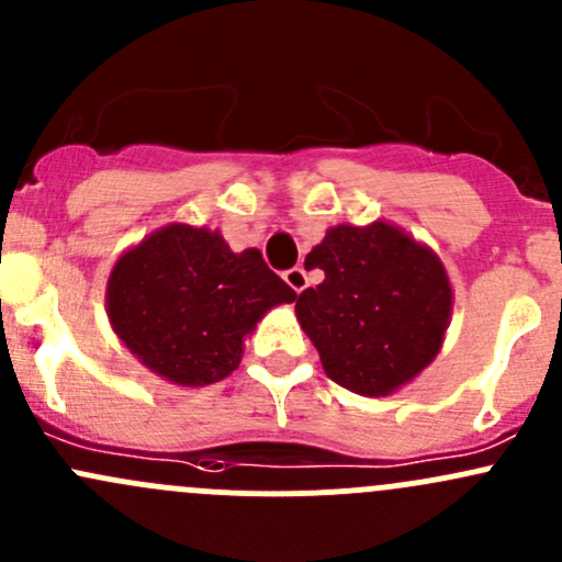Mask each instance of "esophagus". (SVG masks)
Masks as SVG:
<instances>
[{"label": "esophagus", "mask_w": 562, "mask_h": 562, "mask_svg": "<svg viewBox=\"0 0 562 562\" xmlns=\"http://www.w3.org/2000/svg\"><path fill=\"white\" fill-rule=\"evenodd\" d=\"M285 282L293 288L296 293H302L307 288V271L302 266H293V269L285 271Z\"/></svg>", "instance_id": "obj_1"}]
</instances>
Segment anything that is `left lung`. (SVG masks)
Here are the masks:
<instances>
[{
  "mask_svg": "<svg viewBox=\"0 0 562 562\" xmlns=\"http://www.w3.org/2000/svg\"><path fill=\"white\" fill-rule=\"evenodd\" d=\"M307 260L326 277L296 299V317L334 383L389 396L432 364L454 310L449 271L432 247L386 220L342 223Z\"/></svg>",
  "mask_w": 562,
  "mask_h": 562,
  "instance_id": "obj_1",
  "label": "left lung"
}]
</instances>
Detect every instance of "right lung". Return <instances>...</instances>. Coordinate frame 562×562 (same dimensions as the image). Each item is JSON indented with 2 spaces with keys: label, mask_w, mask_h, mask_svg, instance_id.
<instances>
[{
  "label": "right lung",
  "mask_w": 562,
  "mask_h": 562,
  "mask_svg": "<svg viewBox=\"0 0 562 562\" xmlns=\"http://www.w3.org/2000/svg\"><path fill=\"white\" fill-rule=\"evenodd\" d=\"M293 299L260 249L234 252L220 231L171 223L119 255L105 313L140 367L198 389L228 378L260 317Z\"/></svg>",
  "instance_id": "1"
}]
</instances>
